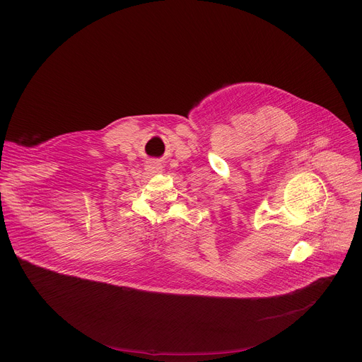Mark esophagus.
<instances>
[{"mask_svg":"<svg viewBox=\"0 0 362 362\" xmlns=\"http://www.w3.org/2000/svg\"><path fill=\"white\" fill-rule=\"evenodd\" d=\"M146 170L150 173V175H154V173H160L163 172V165L160 160H156V159H151L147 162L146 165Z\"/></svg>","mask_w":362,"mask_h":362,"instance_id":"1","label":"esophagus"}]
</instances>
